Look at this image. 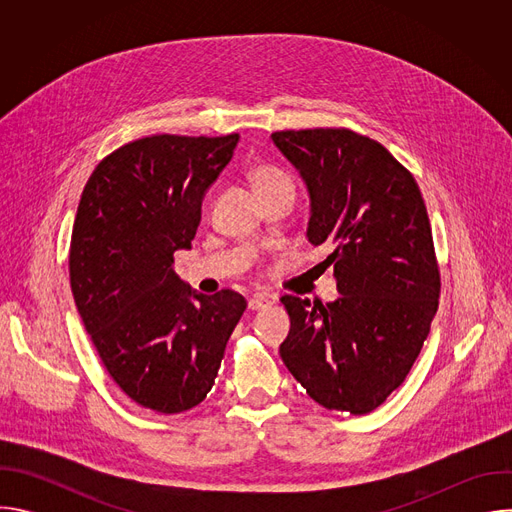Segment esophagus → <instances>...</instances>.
<instances>
[{
    "instance_id": "34e87169",
    "label": "esophagus",
    "mask_w": 512,
    "mask_h": 512,
    "mask_svg": "<svg viewBox=\"0 0 512 512\" xmlns=\"http://www.w3.org/2000/svg\"><path fill=\"white\" fill-rule=\"evenodd\" d=\"M273 302L267 298V296H263V294H257V296H253L251 300H249V310H253V312H259V310H265V308H269Z\"/></svg>"
}]
</instances>
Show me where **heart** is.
<instances>
[{
    "label": "heart",
    "mask_w": 512,
    "mask_h": 512,
    "mask_svg": "<svg viewBox=\"0 0 512 512\" xmlns=\"http://www.w3.org/2000/svg\"><path fill=\"white\" fill-rule=\"evenodd\" d=\"M253 186L259 192H271V190H279V188H287L294 192V184H291L289 176L275 170V168H257L253 172Z\"/></svg>",
    "instance_id": "1"
}]
</instances>
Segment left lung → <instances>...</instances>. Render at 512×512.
Returning a JSON list of instances; mask_svg holds the SVG:
<instances>
[{
  "label": "left lung",
  "mask_w": 512,
  "mask_h": 512,
  "mask_svg": "<svg viewBox=\"0 0 512 512\" xmlns=\"http://www.w3.org/2000/svg\"><path fill=\"white\" fill-rule=\"evenodd\" d=\"M310 194L308 241L332 249L340 298L283 296L287 371L326 409L364 415L405 381L440 300L419 186L385 148L350 129L271 133Z\"/></svg>",
  "instance_id": "left-lung-1"
}]
</instances>
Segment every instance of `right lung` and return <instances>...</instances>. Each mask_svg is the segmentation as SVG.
<instances>
[{"mask_svg":"<svg viewBox=\"0 0 512 512\" xmlns=\"http://www.w3.org/2000/svg\"><path fill=\"white\" fill-rule=\"evenodd\" d=\"M237 141L239 133L141 137L101 160L83 190L68 257L72 296L107 373L145 409L196 407L247 308L231 289L198 294L174 269Z\"/></svg>","mask_w":512,"mask_h":512,"instance_id":"right-lung-1","label":"right lung"}]
</instances>
